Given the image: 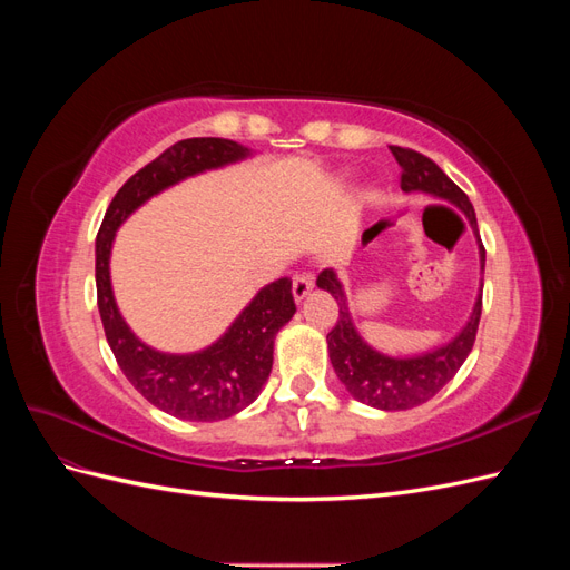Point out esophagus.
<instances>
[{
  "instance_id": "esophagus-1",
  "label": "esophagus",
  "mask_w": 570,
  "mask_h": 570,
  "mask_svg": "<svg viewBox=\"0 0 570 570\" xmlns=\"http://www.w3.org/2000/svg\"><path fill=\"white\" fill-rule=\"evenodd\" d=\"M312 289H314V275L312 273L295 275V281H292V295H295V302H302Z\"/></svg>"
}]
</instances>
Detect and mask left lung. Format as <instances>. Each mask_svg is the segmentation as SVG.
<instances>
[{
  "instance_id": "left-lung-1",
  "label": "left lung",
  "mask_w": 570,
  "mask_h": 570,
  "mask_svg": "<svg viewBox=\"0 0 570 570\" xmlns=\"http://www.w3.org/2000/svg\"><path fill=\"white\" fill-rule=\"evenodd\" d=\"M390 151L402 168V189L406 195L425 193L435 199H444L454 204L469 218L473 235L478 239L480 271H485V247H482L478 235L473 204L465 197L463 189L446 178L444 170L435 161L423 157V154L404 147H390ZM316 285L331 292L337 299L340 316L333 331L325 337L327 354H331V364L340 377V383L361 404H368L381 411H404L425 404L452 381L456 371L463 366L465 356L473 350L482 314V283L473 312L461 331L450 342L416 356L383 354L358 335L350 312L347 292H344V285L333 268L321 271Z\"/></svg>"
}]
</instances>
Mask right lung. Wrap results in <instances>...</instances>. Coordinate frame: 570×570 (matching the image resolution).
Instances as JSON below:
<instances>
[{
    "instance_id": "add662e5",
    "label": "right lung",
    "mask_w": 570,
    "mask_h": 570,
    "mask_svg": "<svg viewBox=\"0 0 570 570\" xmlns=\"http://www.w3.org/2000/svg\"><path fill=\"white\" fill-rule=\"evenodd\" d=\"M247 157H252L249 147L223 137H189L176 142L118 189L97 233V306L109 347L130 385L149 404L183 421L230 419L256 400L273 368L275 335L297 312L292 281L281 278L258 289L228 331L209 347L168 354L145 344L118 312L109 273L114 237L128 216L154 195L204 170Z\"/></svg>"
}]
</instances>
